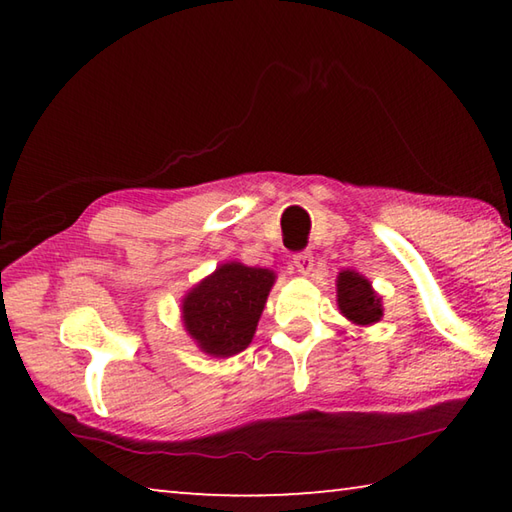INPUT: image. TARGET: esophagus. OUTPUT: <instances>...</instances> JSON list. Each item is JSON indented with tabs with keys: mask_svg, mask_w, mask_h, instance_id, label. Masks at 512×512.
Returning a JSON list of instances; mask_svg holds the SVG:
<instances>
[{
	"mask_svg": "<svg viewBox=\"0 0 512 512\" xmlns=\"http://www.w3.org/2000/svg\"><path fill=\"white\" fill-rule=\"evenodd\" d=\"M293 266L298 268V273L309 275L311 268H314V255H311L309 250H302V253H296V255H293Z\"/></svg>",
	"mask_w": 512,
	"mask_h": 512,
	"instance_id": "esophagus-1",
	"label": "esophagus"
}]
</instances>
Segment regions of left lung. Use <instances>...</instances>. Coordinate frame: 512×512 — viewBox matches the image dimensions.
<instances>
[{"instance_id":"left-lung-1","label":"left lung","mask_w":512,"mask_h":512,"mask_svg":"<svg viewBox=\"0 0 512 512\" xmlns=\"http://www.w3.org/2000/svg\"><path fill=\"white\" fill-rule=\"evenodd\" d=\"M339 309L345 318H350L352 323L357 325H370L377 323L384 314L381 309V298L372 291L370 282L366 277L354 273V271H343L339 275Z\"/></svg>"}]
</instances>
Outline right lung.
I'll return each mask as SVG.
<instances>
[{
    "label": "right lung",
    "mask_w": 512,
    "mask_h": 512,
    "mask_svg": "<svg viewBox=\"0 0 512 512\" xmlns=\"http://www.w3.org/2000/svg\"><path fill=\"white\" fill-rule=\"evenodd\" d=\"M275 282L268 268L223 264L187 293L183 320L192 339L212 357L248 348Z\"/></svg>",
    "instance_id": "right-lung-1"
}]
</instances>
